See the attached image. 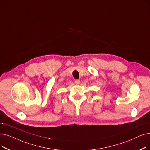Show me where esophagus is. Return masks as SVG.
Segmentation results:
<instances>
[{
	"instance_id": "esophagus-1",
	"label": "esophagus",
	"mask_w": 150,
	"mask_h": 150,
	"mask_svg": "<svg viewBox=\"0 0 150 150\" xmlns=\"http://www.w3.org/2000/svg\"><path fill=\"white\" fill-rule=\"evenodd\" d=\"M75 83L76 84H80V81L79 80H76L75 81Z\"/></svg>"
}]
</instances>
